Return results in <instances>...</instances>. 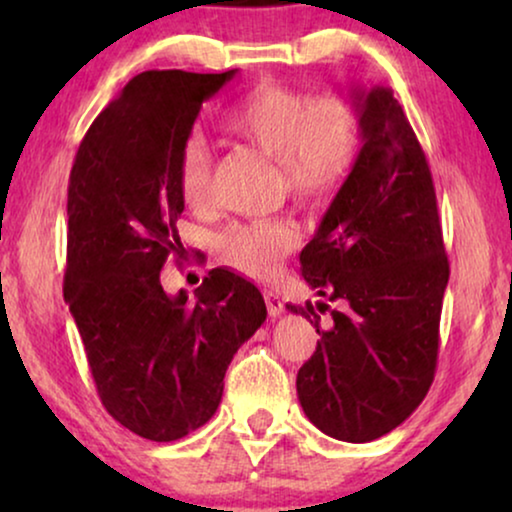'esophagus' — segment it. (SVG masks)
<instances>
[{
    "instance_id": "esophagus-1",
    "label": "esophagus",
    "mask_w": 512,
    "mask_h": 512,
    "mask_svg": "<svg viewBox=\"0 0 512 512\" xmlns=\"http://www.w3.org/2000/svg\"><path fill=\"white\" fill-rule=\"evenodd\" d=\"M263 298H265V305H268L270 317H279V314L284 312V300L279 298V293L275 289H265Z\"/></svg>"
}]
</instances>
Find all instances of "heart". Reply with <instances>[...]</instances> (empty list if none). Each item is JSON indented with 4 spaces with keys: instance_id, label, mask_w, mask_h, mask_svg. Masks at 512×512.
Masks as SVG:
<instances>
[{
    "instance_id": "heart-1",
    "label": "heart",
    "mask_w": 512,
    "mask_h": 512,
    "mask_svg": "<svg viewBox=\"0 0 512 512\" xmlns=\"http://www.w3.org/2000/svg\"><path fill=\"white\" fill-rule=\"evenodd\" d=\"M226 128L244 142L279 160V174L293 198L321 202L340 188L359 151V121L338 97L314 100L310 93L258 83L226 118ZM212 158L205 142L188 139L177 160L179 193L188 207L209 200ZM298 233L289 221L258 219L235 223L219 237L221 256L251 277L275 275L296 247Z\"/></svg>"
}]
</instances>
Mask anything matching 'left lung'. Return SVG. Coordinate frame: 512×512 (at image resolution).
Returning <instances> with one entry per match:
<instances>
[{
  "label": "left lung",
  "instance_id": "left-lung-1",
  "mask_svg": "<svg viewBox=\"0 0 512 512\" xmlns=\"http://www.w3.org/2000/svg\"><path fill=\"white\" fill-rule=\"evenodd\" d=\"M361 151L300 272L326 303L286 305L317 328V352L296 389L310 422L345 443H370L424 401L438 359L440 310L450 263L429 163L387 86L352 88Z\"/></svg>",
  "mask_w": 512,
  "mask_h": 512
}]
</instances>
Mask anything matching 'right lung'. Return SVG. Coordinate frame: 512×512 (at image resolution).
I'll use <instances>...</instances> for the list:
<instances>
[{"label": "right lung", "instance_id": "right-lung-1", "mask_svg": "<svg viewBox=\"0 0 512 512\" xmlns=\"http://www.w3.org/2000/svg\"><path fill=\"white\" fill-rule=\"evenodd\" d=\"M237 74L142 72L95 118L67 191L65 300L102 405L137 436L170 443L214 417L237 349L268 317L254 282L214 268L170 296L181 256L177 160L202 102Z\"/></svg>", "mask_w": 512, "mask_h": 512}]
</instances>
